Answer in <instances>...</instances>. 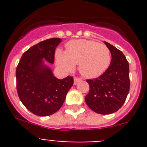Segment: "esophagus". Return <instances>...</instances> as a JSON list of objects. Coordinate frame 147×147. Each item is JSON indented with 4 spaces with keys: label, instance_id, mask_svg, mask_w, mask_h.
Returning a JSON list of instances; mask_svg holds the SVG:
<instances>
[{
    "label": "esophagus",
    "instance_id": "esophagus-1",
    "mask_svg": "<svg viewBox=\"0 0 147 147\" xmlns=\"http://www.w3.org/2000/svg\"><path fill=\"white\" fill-rule=\"evenodd\" d=\"M80 81H81V79L79 77H74V85H76Z\"/></svg>",
    "mask_w": 147,
    "mask_h": 147
}]
</instances>
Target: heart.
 I'll return each instance as SVG.
<instances>
[{"label": "heart", "instance_id": "1", "mask_svg": "<svg viewBox=\"0 0 147 147\" xmlns=\"http://www.w3.org/2000/svg\"><path fill=\"white\" fill-rule=\"evenodd\" d=\"M57 65L65 71H71L75 65L79 71L87 78H96L108 68L111 59L110 51L103 44L87 40L70 41L65 51L57 50L55 53Z\"/></svg>", "mask_w": 147, "mask_h": 147}]
</instances>
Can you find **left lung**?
I'll return each mask as SVG.
<instances>
[{
  "label": "left lung",
  "instance_id": "left-lung-1",
  "mask_svg": "<svg viewBox=\"0 0 147 147\" xmlns=\"http://www.w3.org/2000/svg\"><path fill=\"white\" fill-rule=\"evenodd\" d=\"M105 43L111 53V62L103 74L86 80L90 90L85 99L93 111L107 115L118 111L124 105L130 83L129 63L125 56L111 44Z\"/></svg>",
  "mask_w": 147,
  "mask_h": 147
}]
</instances>
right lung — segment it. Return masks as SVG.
<instances>
[{
  "mask_svg": "<svg viewBox=\"0 0 147 147\" xmlns=\"http://www.w3.org/2000/svg\"><path fill=\"white\" fill-rule=\"evenodd\" d=\"M61 42L59 38H51L33 45L23 54L17 67L19 98L30 112L38 116L57 112L74 85L72 76L59 80L43 60L54 63L55 49Z\"/></svg>",
  "mask_w": 147,
  "mask_h": 147,
  "instance_id": "1",
  "label": "right lung"
}]
</instances>
